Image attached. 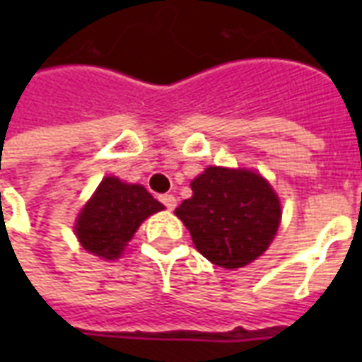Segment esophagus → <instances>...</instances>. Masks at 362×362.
<instances>
[{
	"mask_svg": "<svg viewBox=\"0 0 362 362\" xmlns=\"http://www.w3.org/2000/svg\"><path fill=\"white\" fill-rule=\"evenodd\" d=\"M159 201L163 203V206L167 210H173L176 206V197H175V195H169V193L161 195V197H159Z\"/></svg>",
	"mask_w": 362,
	"mask_h": 362,
	"instance_id": "esophagus-1",
	"label": "esophagus"
}]
</instances>
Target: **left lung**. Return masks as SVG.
<instances>
[{"mask_svg":"<svg viewBox=\"0 0 362 362\" xmlns=\"http://www.w3.org/2000/svg\"><path fill=\"white\" fill-rule=\"evenodd\" d=\"M193 195L175 210L210 263L240 269L269 247L280 226V201L257 173L209 167Z\"/></svg>","mask_w":362,"mask_h":362,"instance_id":"8db88e82","label":"left lung"}]
</instances>
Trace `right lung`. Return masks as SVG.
Wrapping results in <instances>:
<instances>
[{"label":"right lung","mask_w":362,"mask_h":362,"mask_svg":"<svg viewBox=\"0 0 362 362\" xmlns=\"http://www.w3.org/2000/svg\"><path fill=\"white\" fill-rule=\"evenodd\" d=\"M159 210H163V204L142 186L107 176L78 214L76 237L88 252L116 259L142 221Z\"/></svg>","instance_id":"right-lung-1"}]
</instances>
